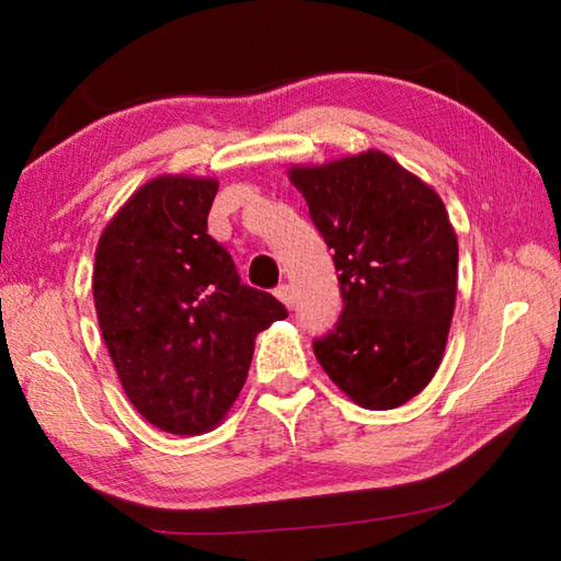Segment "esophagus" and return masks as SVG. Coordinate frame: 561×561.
<instances>
[{
    "instance_id": "esophagus-1",
    "label": "esophagus",
    "mask_w": 561,
    "mask_h": 561,
    "mask_svg": "<svg viewBox=\"0 0 561 561\" xmlns=\"http://www.w3.org/2000/svg\"><path fill=\"white\" fill-rule=\"evenodd\" d=\"M274 294H277V299L284 304V307H289V309L294 307V289L289 287V284H279Z\"/></svg>"
}]
</instances>
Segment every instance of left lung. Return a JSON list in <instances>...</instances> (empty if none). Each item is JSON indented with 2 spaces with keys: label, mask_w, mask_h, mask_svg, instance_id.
<instances>
[{
  "label": "left lung",
  "mask_w": 561,
  "mask_h": 561,
  "mask_svg": "<svg viewBox=\"0 0 561 561\" xmlns=\"http://www.w3.org/2000/svg\"><path fill=\"white\" fill-rule=\"evenodd\" d=\"M289 173L344 299L314 339L319 364L358 405H403L438 371L453 321L458 240L445 205L381 150Z\"/></svg>",
  "instance_id": "obj_1"
}]
</instances>
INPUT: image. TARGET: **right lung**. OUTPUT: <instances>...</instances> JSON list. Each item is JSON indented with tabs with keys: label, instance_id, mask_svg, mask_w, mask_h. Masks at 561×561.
Instances as JSON below:
<instances>
[{
	"label": "right lung",
	"instance_id": "right-lung-1",
	"mask_svg": "<svg viewBox=\"0 0 561 561\" xmlns=\"http://www.w3.org/2000/svg\"><path fill=\"white\" fill-rule=\"evenodd\" d=\"M217 183L163 175L103 230L93 301L123 391L156 428L210 431L240 396L254 336L287 317L270 291L242 284L207 234Z\"/></svg>",
	"mask_w": 561,
	"mask_h": 561
}]
</instances>
